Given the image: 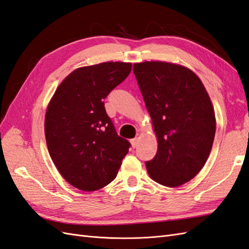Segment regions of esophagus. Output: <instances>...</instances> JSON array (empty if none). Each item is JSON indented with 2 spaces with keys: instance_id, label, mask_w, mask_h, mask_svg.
Here are the masks:
<instances>
[{
  "instance_id": "obj_1",
  "label": "esophagus",
  "mask_w": 249,
  "mask_h": 249,
  "mask_svg": "<svg viewBox=\"0 0 249 249\" xmlns=\"http://www.w3.org/2000/svg\"><path fill=\"white\" fill-rule=\"evenodd\" d=\"M138 142H139V138L138 137H136L135 139H132V140H130V143H131V146L133 148H136L137 147V145H138Z\"/></svg>"
}]
</instances>
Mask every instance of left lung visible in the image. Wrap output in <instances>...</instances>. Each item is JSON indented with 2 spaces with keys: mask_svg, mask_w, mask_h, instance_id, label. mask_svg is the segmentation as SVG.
Instances as JSON below:
<instances>
[{
  "mask_svg": "<svg viewBox=\"0 0 249 249\" xmlns=\"http://www.w3.org/2000/svg\"><path fill=\"white\" fill-rule=\"evenodd\" d=\"M140 90L152 120L158 151L146 169L152 180L178 187L205 165L213 144L215 116L209 95L193 70L179 64H133Z\"/></svg>",
  "mask_w": 249,
  "mask_h": 249,
  "instance_id": "8db88e82",
  "label": "left lung"
}]
</instances>
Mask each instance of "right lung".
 Wrapping results in <instances>:
<instances>
[{"mask_svg":"<svg viewBox=\"0 0 249 249\" xmlns=\"http://www.w3.org/2000/svg\"><path fill=\"white\" fill-rule=\"evenodd\" d=\"M131 71V63L76 68L55 89L45 113L46 144L70 185L94 191L117 177L130 143L117 135L103 100Z\"/></svg>","mask_w":249,"mask_h":249,"instance_id":"1","label":"right lung"}]
</instances>
